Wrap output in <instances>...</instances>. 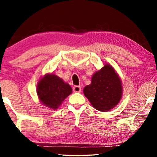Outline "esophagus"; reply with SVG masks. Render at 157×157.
Instances as JSON below:
<instances>
[{"label":"esophagus","mask_w":157,"mask_h":157,"mask_svg":"<svg viewBox=\"0 0 157 157\" xmlns=\"http://www.w3.org/2000/svg\"><path fill=\"white\" fill-rule=\"evenodd\" d=\"M73 91H74V92L79 93V92H81V87L80 86H74L73 87Z\"/></svg>","instance_id":"esophagus-1"}]
</instances>
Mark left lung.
Wrapping results in <instances>:
<instances>
[{
	"label": "left lung",
	"mask_w": 157,
	"mask_h": 157,
	"mask_svg": "<svg viewBox=\"0 0 157 157\" xmlns=\"http://www.w3.org/2000/svg\"><path fill=\"white\" fill-rule=\"evenodd\" d=\"M83 94L96 109L109 111L121 98V80L112 66L106 64L93 75L91 83L85 86Z\"/></svg>",
	"instance_id": "8db88e82"
}]
</instances>
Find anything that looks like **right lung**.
<instances>
[{
	"mask_svg": "<svg viewBox=\"0 0 157 157\" xmlns=\"http://www.w3.org/2000/svg\"><path fill=\"white\" fill-rule=\"evenodd\" d=\"M71 92L70 85L54 74L45 75L38 83L37 94L40 102L53 109L59 108Z\"/></svg>",
	"mask_w": 157,
	"mask_h": 157,
	"instance_id": "1",
	"label": "right lung"
}]
</instances>
